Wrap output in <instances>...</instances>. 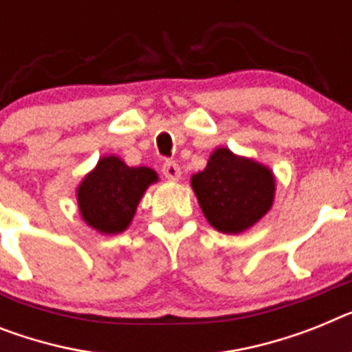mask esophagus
Instances as JSON below:
<instances>
[{
  "label": "esophagus",
  "instance_id": "esophagus-1",
  "mask_svg": "<svg viewBox=\"0 0 352 352\" xmlns=\"http://www.w3.org/2000/svg\"><path fill=\"white\" fill-rule=\"evenodd\" d=\"M162 170H164L165 178L170 179V182H178L182 178V169H179V165L176 162H165Z\"/></svg>",
  "mask_w": 352,
  "mask_h": 352
}]
</instances>
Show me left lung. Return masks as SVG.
Here are the masks:
<instances>
[{
  "mask_svg": "<svg viewBox=\"0 0 352 352\" xmlns=\"http://www.w3.org/2000/svg\"><path fill=\"white\" fill-rule=\"evenodd\" d=\"M190 185L210 226L226 235L253 228L274 205V173L228 147L210 155L205 169L192 174Z\"/></svg>",
  "mask_w": 352,
  "mask_h": 352,
  "instance_id": "1",
  "label": "left lung"
}]
</instances>
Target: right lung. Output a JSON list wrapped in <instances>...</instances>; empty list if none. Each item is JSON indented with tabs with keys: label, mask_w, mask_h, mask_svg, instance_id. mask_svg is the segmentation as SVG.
Returning <instances> with one entry per match:
<instances>
[{
	"label": "right lung",
	"mask_w": 352,
	"mask_h": 352,
	"mask_svg": "<svg viewBox=\"0 0 352 352\" xmlns=\"http://www.w3.org/2000/svg\"><path fill=\"white\" fill-rule=\"evenodd\" d=\"M156 182L158 174L151 167H130L119 156H103L76 188L80 215L98 233H122L130 228L147 187Z\"/></svg>",
	"instance_id": "add662e5"
}]
</instances>
